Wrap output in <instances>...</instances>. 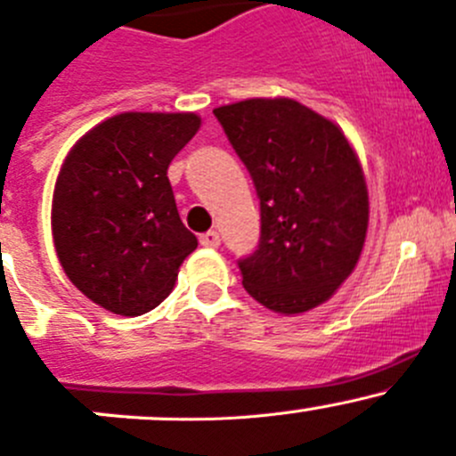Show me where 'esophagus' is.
Instances as JSON below:
<instances>
[{
  "label": "esophagus",
  "mask_w": 456,
  "mask_h": 456,
  "mask_svg": "<svg viewBox=\"0 0 456 456\" xmlns=\"http://www.w3.org/2000/svg\"><path fill=\"white\" fill-rule=\"evenodd\" d=\"M200 245L207 247V249H216L220 245V236L218 232H207L200 236Z\"/></svg>",
  "instance_id": "obj_1"
}]
</instances>
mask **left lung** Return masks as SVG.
Masks as SVG:
<instances>
[{"label":"left lung","instance_id":"obj_1","mask_svg":"<svg viewBox=\"0 0 456 456\" xmlns=\"http://www.w3.org/2000/svg\"><path fill=\"white\" fill-rule=\"evenodd\" d=\"M214 114L260 199V242L238 260L242 287L275 314L315 309L364 249L369 190L355 150L293 99H247Z\"/></svg>","mask_w":456,"mask_h":456}]
</instances>
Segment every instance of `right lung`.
Here are the masks:
<instances>
[{
  "label": "right lung",
  "instance_id": "obj_1",
  "mask_svg": "<svg viewBox=\"0 0 456 456\" xmlns=\"http://www.w3.org/2000/svg\"><path fill=\"white\" fill-rule=\"evenodd\" d=\"M199 127L194 112H123L68 151L53 196L54 249L94 305L142 315L172 293L199 240L178 216L167 167Z\"/></svg>",
  "mask_w": 456,
  "mask_h": 456
}]
</instances>
